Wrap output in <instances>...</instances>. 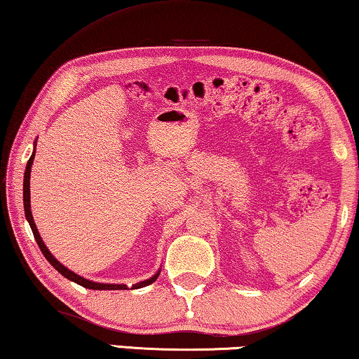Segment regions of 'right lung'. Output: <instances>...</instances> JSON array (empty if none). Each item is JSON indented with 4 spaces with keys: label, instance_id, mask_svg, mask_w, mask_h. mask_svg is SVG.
<instances>
[{
    "label": "right lung",
    "instance_id": "right-lung-1",
    "mask_svg": "<svg viewBox=\"0 0 359 359\" xmlns=\"http://www.w3.org/2000/svg\"><path fill=\"white\" fill-rule=\"evenodd\" d=\"M34 158H35V151L32 153L29 163H27L25 174H24V211H25L27 221H29V224H30L32 232H34V237L36 240V243H39L41 253L48 259V263H50L53 267H55V269L60 272V274H62L64 277H66V279L76 282V283H79V285H82L85 288H90V290H127L128 287L124 285V283H100V282H92V280H88V279H83L82 276H77L76 272L69 271L66 266H62L60 261H57L55 256L50 253V250L46 248V245H45V242H43L41 237H40L39 229H36V226H35L34 216H32V211H30V170H32V164H34ZM159 272H161V271H158L156 274H154L153 277H149V279H147V280L135 283V285H132V288H142V287L149 285V283H153L154 280L158 279Z\"/></svg>",
    "mask_w": 359,
    "mask_h": 359
}]
</instances>
